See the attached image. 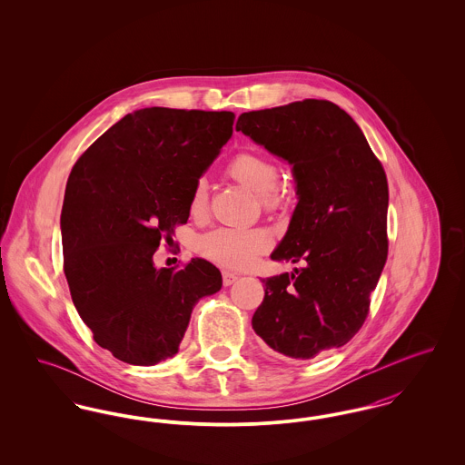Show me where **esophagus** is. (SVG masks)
<instances>
[{"instance_id":"obj_1","label":"esophagus","mask_w":465,"mask_h":465,"mask_svg":"<svg viewBox=\"0 0 465 465\" xmlns=\"http://www.w3.org/2000/svg\"><path fill=\"white\" fill-rule=\"evenodd\" d=\"M239 277L235 275V273H232V272H223V286H232L235 281H237Z\"/></svg>"}]
</instances>
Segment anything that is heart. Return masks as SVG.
Here are the masks:
<instances>
[{"label":"heart","mask_w":465,"mask_h":465,"mask_svg":"<svg viewBox=\"0 0 465 465\" xmlns=\"http://www.w3.org/2000/svg\"><path fill=\"white\" fill-rule=\"evenodd\" d=\"M226 174L262 197L266 209L282 203V193L277 188L281 169L275 160L258 152H241L226 163ZM209 205V192L203 179H199L190 193V213L200 216ZM272 245V237L263 228H216L199 239L200 254L226 268H245L256 256Z\"/></svg>","instance_id":"heart-1"}]
</instances>
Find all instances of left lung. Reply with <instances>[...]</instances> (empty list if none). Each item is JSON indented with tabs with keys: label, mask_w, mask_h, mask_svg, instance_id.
<instances>
[{
	"label": "left lung",
	"mask_w": 465,
	"mask_h": 465,
	"mask_svg": "<svg viewBox=\"0 0 465 465\" xmlns=\"http://www.w3.org/2000/svg\"><path fill=\"white\" fill-rule=\"evenodd\" d=\"M237 131L292 163L300 200L272 260L305 265L263 279L252 330L292 359L343 347L362 328L387 262L383 165L352 116L324 99L242 113Z\"/></svg>",
	"instance_id": "obj_1"
}]
</instances>
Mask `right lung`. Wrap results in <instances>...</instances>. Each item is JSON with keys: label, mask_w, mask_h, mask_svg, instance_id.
<instances>
[{"label": "right lung", "mask_w": 465, "mask_h": 465, "mask_svg": "<svg viewBox=\"0 0 465 465\" xmlns=\"http://www.w3.org/2000/svg\"><path fill=\"white\" fill-rule=\"evenodd\" d=\"M233 122L232 111H134L73 165L61 214L67 286L95 343L124 362L173 357L193 305L222 289L213 263L158 270L153 254L188 222L192 188Z\"/></svg>", "instance_id": "right-lung-1"}]
</instances>
